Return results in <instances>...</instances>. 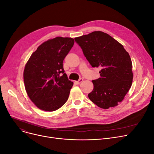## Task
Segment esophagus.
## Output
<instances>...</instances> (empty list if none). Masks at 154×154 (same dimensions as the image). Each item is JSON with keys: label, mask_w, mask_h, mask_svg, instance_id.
<instances>
[{"label": "esophagus", "mask_w": 154, "mask_h": 154, "mask_svg": "<svg viewBox=\"0 0 154 154\" xmlns=\"http://www.w3.org/2000/svg\"><path fill=\"white\" fill-rule=\"evenodd\" d=\"M83 79L81 78V79H79L78 80V81H76V83L78 84V85H79V84H81V83L83 82Z\"/></svg>", "instance_id": "34e87169"}]
</instances>
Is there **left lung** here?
Returning <instances> with one entry per match:
<instances>
[{"label":"left lung","instance_id":"left-lung-1","mask_svg":"<svg viewBox=\"0 0 154 154\" xmlns=\"http://www.w3.org/2000/svg\"><path fill=\"white\" fill-rule=\"evenodd\" d=\"M93 68H101L100 78L93 80L90 100L98 107L108 109L122 102L133 82L132 63L123 45L109 34L94 31L75 38Z\"/></svg>","mask_w":154,"mask_h":154}]
</instances>
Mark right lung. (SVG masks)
Wrapping results in <instances>:
<instances>
[{
	"label": "right lung",
	"mask_w": 154,
	"mask_h": 154,
	"mask_svg": "<svg viewBox=\"0 0 154 154\" xmlns=\"http://www.w3.org/2000/svg\"><path fill=\"white\" fill-rule=\"evenodd\" d=\"M71 38L56 37L44 42L25 65L24 82L29 98L38 108L53 112L67 101L73 83L64 73L63 62L74 45ZM60 73H63L60 77Z\"/></svg>",
	"instance_id": "1"
}]
</instances>
